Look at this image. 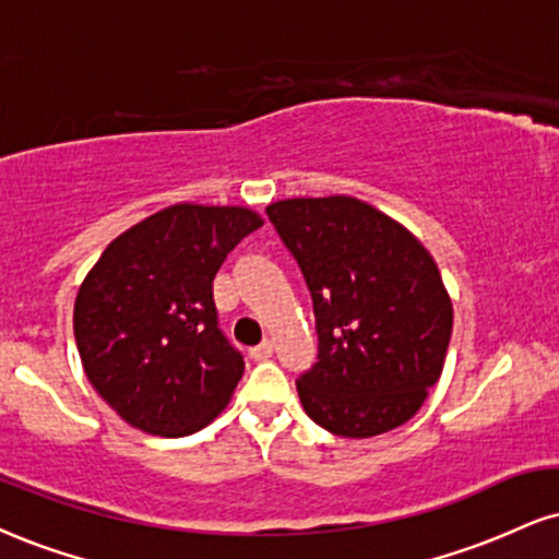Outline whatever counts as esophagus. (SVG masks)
I'll list each match as a JSON object with an SVG mask.
<instances>
[{
    "label": "esophagus",
    "instance_id": "1",
    "mask_svg": "<svg viewBox=\"0 0 559 559\" xmlns=\"http://www.w3.org/2000/svg\"><path fill=\"white\" fill-rule=\"evenodd\" d=\"M250 354H252V359H258V361L260 359H267V356H273V341L265 338L260 346H254Z\"/></svg>",
    "mask_w": 559,
    "mask_h": 559
}]
</instances>
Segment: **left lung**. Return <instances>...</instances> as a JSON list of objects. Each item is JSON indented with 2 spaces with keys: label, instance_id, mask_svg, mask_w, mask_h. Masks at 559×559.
Instances as JSON below:
<instances>
[{
  "label": "left lung",
  "instance_id": "left-lung-1",
  "mask_svg": "<svg viewBox=\"0 0 559 559\" xmlns=\"http://www.w3.org/2000/svg\"><path fill=\"white\" fill-rule=\"evenodd\" d=\"M265 213L312 294L318 361L297 380L307 416L338 437L406 425L440 380L453 333L432 254L346 194L278 200Z\"/></svg>",
  "mask_w": 559,
  "mask_h": 559
}]
</instances>
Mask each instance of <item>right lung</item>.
Listing matches in <instances>:
<instances>
[{"label":"right lung","instance_id":"1","mask_svg":"<svg viewBox=\"0 0 559 559\" xmlns=\"http://www.w3.org/2000/svg\"><path fill=\"white\" fill-rule=\"evenodd\" d=\"M262 226L250 207L179 203L106 247L75 299V341L96 393L127 425L185 437L231 399L245 359L218 328L213 278Z\"/></svg>","mask_w":559,"mask_h":559}]
</instances>
